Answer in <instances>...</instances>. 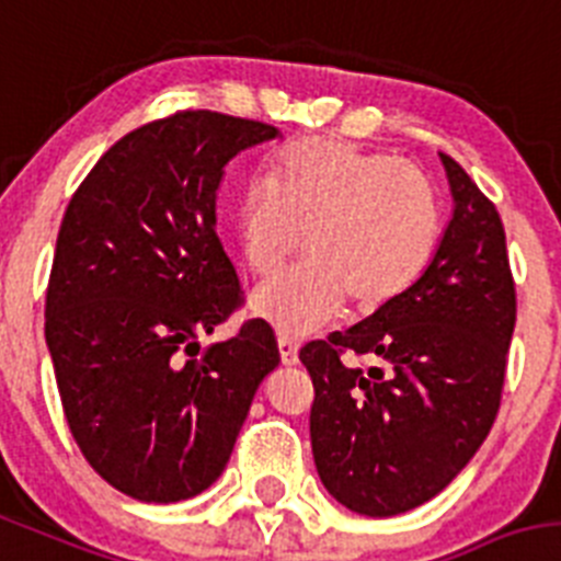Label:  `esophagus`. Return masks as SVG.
I'll return each mask as SVG.
<instances>
[{"label": "esophagus", "instance_id": "34e87169", "mask_svg": "<svg viewBox=\"0 0 561 561\" xmlns=\"http://www.w3.org/2000/svg\"><path fill=\"white\" fill-rule=\"evenodd\" d=\"M277 347H280V362L284 364H297V351H300V344L289 336H280L277 339Z\"/></svg>", "mask_w": 561, "mask_h": 561}]
</instances>
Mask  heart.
Here are the masks:
<instances>
[{
    "label": "heart",
    "mask_w": 561,
    "mask_h": 561,
    "mask_svg": "<svg viewBox=\"0 0 561 561\" xmlns=\"http://www.w3.org/2000/svg\"><path fill=\"white\" fill-rule=\"evenodd\" d=\"M244 264L266 280L250 302L284 336L317 331L351 300L356 314L392 306L417 284L439 239V199L414 163L306 138L275 161V183H253L236 205Z\"/></svg>",
    "instance_id": "b5f03b06"
}]
</instances>
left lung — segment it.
Instances as JSON below:
<instances>
[{"label": "left lung", "mask_w": 561, "mask_h": 561, "mask_svg": "<svg viewBox=\"0 0 561 561\" xmlns=\"http://www.w3.org/2000/svg\"><path fill=\"white\" fill-rule=\"evenodd\" d=\"M454 219L420 280L392 306L308 342L311 450L325 490L367 517L439 495L501 409L517 291L501 214L450 156ZM362 357V365L343 356Z\"/></svg>", "instance_id": "obj_1"}]
</instances>
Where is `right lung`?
Instances as JSON below:
<instances>
[{"label": "right lung", "instance_id": "add662e5", "mask_svg": "<svg viewBox=\"0 0 561 561\" xmlns=\"http://www.w3.org/2000/svg\"><path fill=\"white\" fill-rule=\"evenodd\" d=\"M277 127L178 111L113 144L77 186L46 286V344L77 448L147 503L199 495L222 476L264 375L270 322L199 351L244 306L217 236L225 163Z\"/></svg>", "mask_w": 561, "mask_h": 561}]
</instances>
